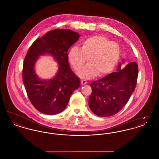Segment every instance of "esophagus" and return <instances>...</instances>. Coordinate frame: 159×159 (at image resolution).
<instances>
[{
	"label": "esophagus",
	"instance_id": "esophagus-1",
	"mask_svg": "<svg viewBox=\"0 0 159 159\" xmlns=\"http://www.w3.org/2000/svg\"><path fill=\"white\" fill-rule=\"evenodd\" d=\"M81 83H82V84H87V81L86 80H81Z\"/></svg>",
	"mask_w": 159,
	"mask_h": 159
}]
</instances>
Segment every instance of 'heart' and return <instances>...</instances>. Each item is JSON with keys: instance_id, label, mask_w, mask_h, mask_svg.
Returning <instances> with one entry per match:
<instances>
[{"instance_id": "1", "label": "heart", "mask_w": 159, "mask_h": 159, "mask_svg": "<svg viewBox=\"0 0 159 159\" xmlns=\"http://www.w3.org/2000/svg\"><path fill=\"white\" fill-rule=\"evenodd\" d=\"M120 56L119 45L100 35L84 39L82 48L73 46L68 54V60L76 71L82 68L86 58H88L89 64L79 73V76L83 79L110 73L116 67Z\"/></svg>"}]
</instances>
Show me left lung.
<instances>
[{
	"label": "left lung",
	"instance_id": "left-lung-1",
	"mask_svg": "<svg viewBox=\"0 0 159 159\" xmlns=\"http://www.w3.org/2000/svg\"><path fill=\"white\" fill-rule=\"evenodd\" d=\"M120 62L117 71L90 84L92 93L89 99L91 111L101 117H109L120 111L126 104L136 87L138 66L130 62L122 68Z\"/></svg>",
	"mask_w": 159,
	"mask_h": 159
}]
</instances>
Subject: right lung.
<instances>
[{
	"instance_id": "right-lung-1",
	"label": "right lung",
	"mask_w": 159,
	"mask_h": 159,
	"mask_svg": "<svg viewBox=\"0 0 159 159\" xmlns=\"http://www.w3.org/2000/svg\"><path fill=\"white\" fill-rule=\"evenodd\" d=\"M80 36L69 29H55L30 47L23 64V82L31 104L40 113L54 115L62 112L73 92L79 88L80 79L70 68L67 51ZM43 55L52 56L58 64L56 76L48 80L40 79L35 71L37 61Z\"/></svg>"
}]
</instances>
